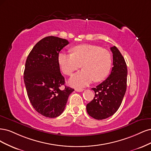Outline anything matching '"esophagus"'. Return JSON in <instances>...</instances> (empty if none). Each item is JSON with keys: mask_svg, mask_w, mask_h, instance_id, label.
Returning <instances> with one entry per match:
<instances>
[{"mask_svg": "<svg viewBox=\"0 0 151 151\" xmlns=\"http://www.w3.org/2000/svg\"><path fill=\"white\" fill-rule=\"evenodd\" d=\"M83 90H84V89H83V88H75V91H78V92H81V91H83Z\"/></svg>", "mask_w": 151, "mask_h": 151, "instance_id": "obj_1", "label": "esophagus"}]
</instances>
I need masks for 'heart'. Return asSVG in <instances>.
Returning <instances> with one entry per match:
<instances>
[{
	"mask_svg": "<svg viewBox=\"0 0 151 151\" xmlns=\"http://www.w3.org/2000/svg\"><path fill=\"white\" fill-rule=\"evenodd\" d=\"M58 62L66 75H71L81 66L83 70L70 78L69 83L75 87H82L89 85L93 80L99 82L105 79L111 68V58L106 50L85 44L73 47L71 54L60 52Z\"/></svg>",
	"mask_w": 151,
	"mask_h": 151,
	"instance_id": "1",
	"label": "heart"
}]
</instances>
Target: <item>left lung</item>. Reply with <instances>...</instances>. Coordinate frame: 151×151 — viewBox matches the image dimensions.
<instances>
[{
	"instance_id": "1",
	"label": "left lung",
	"mask_w": 151,
	"mask_h": 151,
	"mask_svg": "<svg viewBox=\"0 0 151 151\" xmlns=\"http://www.w3.org/2000/svg\"><path fill=\"white\" fill-rule=\"evenodd\" d=\"M113 53V67L110 75L96 88L93 100L86 105L90 116L103 120L113 115L122 104L127 89V68L123 56L116 46L110 47Z\"/></svg>"
}]
</instances>
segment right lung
Here are the masks:
<instances>
[{"mask_svg": "<svg viewBox=\"0 0 151 151\" xmlns=\"http://www.w3.org/2000/svg\"><path fill=\"white\" fill-rule=\"evenodd\" d=\"M69 44L65 39L47 36L33 47L29 54L24 72L28 98L39 114L49 118L60 116L64 111L69 95L74 91L65 86L58 56Z\"/></svg>", "mask_w": 151, "mask_h": 151, "instance_id": "1", "label": "right lung"}]
</instances>
